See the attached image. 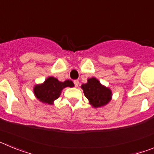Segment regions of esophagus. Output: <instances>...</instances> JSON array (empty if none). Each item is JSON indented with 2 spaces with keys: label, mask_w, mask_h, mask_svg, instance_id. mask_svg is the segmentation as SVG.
<instances>
[{
  "label": "esophagus",
  "mask_w": 154,
  "mask_h": 154,
  "mask_svg": "<svg viewBox=\"0 0 154 154\" xmlns=\"http://www.w3.org/2000/svg\"><path fill=\"white\" fill-rule=\"evenodd\" d=\"M74 84H75V86L78 87V85H79V82L78 80H75V81H74Z\"/></svg>",
  "instance_id": "obj_1"
}]
</instances>
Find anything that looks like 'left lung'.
I'll list each match as a JSON object with an SVG mask.
<instances>
[{"label": "left lung", "mask_w": 154, "mask_h": 154, "mask_svg": "<svg viewBox=\"0 0 154 154\" xmlns=\"http://www.w3.org/2000/svg\"><path fill=\"white\" fill-rule=\"evenodd\" d=\"M84 95L89 99V103L95 108L106 106L112 99V91L99 82L97 79L90 78L87 83L82 84Z\"/></svg>", "instance_id": "8db88e82"}]
</instances>
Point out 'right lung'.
<instances>
[{"label":"right lung","mask_w":154,"mask_h":154,"mask_svg":"<svg viewBox=\"0 0 154 154\" xmlns=\"http://www.w3.org/2000/svg\"><path fill=\"white\" fill-rule=\"evenodd\" d=\"M74 84L70 80L65 82L58 81L56 78L48 77L42 84L34 87V93L37 99L43 103L53 104V102L61 95L62 89L65 87H73Z\"/></svg>","instance_id":"obj_1"}]
</instances>
